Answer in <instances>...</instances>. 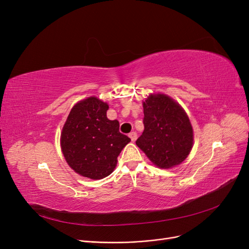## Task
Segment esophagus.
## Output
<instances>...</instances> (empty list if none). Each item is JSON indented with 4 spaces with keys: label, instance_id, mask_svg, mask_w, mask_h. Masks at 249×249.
<instances>
[{
    "label": "esophagus",
    "instance_id": "34e87169",
    "mask_svg": "<svg viewBox=\"0 0 249 249\" xmlns=\"http://www.w3.org/2000/svg\"><path fill=\"white\" fill-rule=\"evenodd\" d=\"M129 137L131 138V140L134 142L135 140L137 139V133L136 132H132V133H130L129 134Z\"/></svg>",
    "mask_w": 249,
    "mask_h": 249
}]
</instances>
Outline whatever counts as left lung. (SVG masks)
<instances>
[{
	"mask_svg": "<svg viewBox=\"0 0 249 249\" xmlns=\"http://www.w3.org/2000/svg\"><path fill=\"white\" fill-rule=\"evenodd\" d=\"M143 113L144 131L137 146L160 168L182 163L193 146V129L184 109L168 95L154 93L143 102Z\"/></svg>",
	"mask_w": 249,
	"mask_h": 249,
	"instance_id": "8db88e82",
	"label": "left lung"
}]
</instances>
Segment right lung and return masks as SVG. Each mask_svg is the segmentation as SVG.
Wrapping results in <instances>:
<instances>
[{"instance_id":"right-lung-1","label":"right lung","mask_w":249,"mask_h":249,"mask_svg":"<svg viewBox=\"0 0 249 249\" xmlns=\"http://www.w3.org/2000/svg\"><path fill=\"white\" fill-rule=\"evenodd\" d=\"M108 109L107 103L90 96L74 105L63 125V156L82 177L101 179L111 175L117 157L131 141L119 132L118 120L108 119Z\"/></svg>"}]
</instances>
